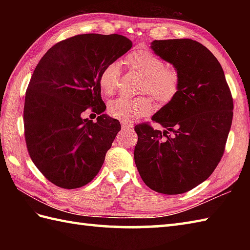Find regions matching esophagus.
<instances>
[{"instance_id": "obj_1", "label": "esophagus", "mask_w": 250, "mask_h": 250, "mask_svg": "<svg viewBox=\"0 0 250 250\" xmlns=\"http://www.w3.org/2000/svg\"><path fill=\"white\" fill-rule=\"evenodd\" d=\"M120 124H121V128L124 129V130L129 131V130H132V129H133V124H132V122L125 121V120H121Z\"/></svg>"}]
</instances>
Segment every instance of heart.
I'll return each mask as SVG.
<instances>
[{
  "label": "heart",
  "mask_w": 250,
  "mask_h": 250,
  "mask_svg": "<svg viewBox=\"0 0 250 250\" xmlns=\"http://www.w3.org/2000/svg\"><path fill=\"white\" fill-rule=\"evenodd\" d=\"M131 70L144 76L142 93L151 94L159 104L167 105L177 97L182 84V76L176 67L167 66L160 57L145 48H136L126 56ZM121 75L120 63L113 61L106 64L99 76L100 88L105 94H113L119 84ZM153 108L150 95L136 98L119 97L107 105L108 114L119 120L130 121L149 115Z\"/></svg>",
  "instance_id": "heart-1"
}]
</instances>
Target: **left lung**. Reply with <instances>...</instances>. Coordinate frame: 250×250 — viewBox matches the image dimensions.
Masks as SVG:
<instances>
[{
	"label": "left lung",
	"instance_id": "left-lung-1",
	"mask_svg": "<svg viewBox=\"0 0 250 250\" xmlns=\"http://www.w3.org/2000/svg\"><path fill=\"white\" fill-rule=\"evenodd\" d=\"M151 49L182 76L179 93L135 125L134 161L143 182L164 194H180L208 178L225 152L233 118V99L216 57L190 39L153 41ZM174 134L168 136V131Z\"/></svg>",
	"mask_w": 250,
	"mask_h": 250
}]
</instances>
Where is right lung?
Returning <instances> with one entry per match:
<instances>
[{
	"instance_id": "right-lung-1",
	"label": "right lung",
	"mask_w": 250,
	"mask_h": 250,
	"mask_svg": "<svg viewBox=\"0 0 250 250\" xmlns=\"http://www.w3.org/2000/svg\"><path fill=\"white\" fill-rule=\"evenodd\" d=\"M132 47L119 34H81L63 40L43 56L25 91L23 122L29 155L50 183L63 189L89 184L103 166L120 122L102 114V68ZM90 109L93 123L81 114Z\"/></svg>"
}]
</instances>
